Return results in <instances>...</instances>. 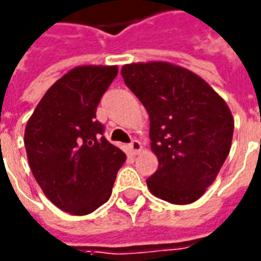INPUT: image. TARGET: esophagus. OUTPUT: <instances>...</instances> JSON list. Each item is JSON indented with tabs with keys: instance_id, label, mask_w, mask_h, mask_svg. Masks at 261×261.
Returning <instances> with one entry per match:
<instances>
[{
	"instance_id": "34e87169",
	"label": "esophagus",
	"mask_w": 261,
	"mask_h": 261,
	"mask_svg": "<svg viewBox=\"0 0 261 261\" xmlns=\"http://www.w3.org/2000/svg\"><path fill=\"white\" fill-rule=\"evenodd\" d=\"M141 148H143V147H141V143H140L138 140H133L130 144H128V150H130V153L133 154V155H137V154L141 151Z\"/></svg>"
}]
</instances>
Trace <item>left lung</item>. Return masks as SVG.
<instances>
[{
	"mask_svg": "<svg viewBox=\"0 0 261 261\" xmlns=\"http://www.w3.org/2000/svg\"><path fill=\"white\" fill-rule=\"evenodd\" d=\"M121 75L150 117L159 159V170L147 178L150 191L171 204L198 200L230 153L234 120L226 101L197 74L173 64H127Z\"/></svg>",
	"mask_w": 261,
	"mask_h": 261,
	"instance_id": "obj_1",
	"label": "left lung"
}]
</instances>
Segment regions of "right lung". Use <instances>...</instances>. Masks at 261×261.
I'll use <instances>...</instances> for the list:
<instances>
[{
    "mask_svg": "<svg viewBox=\"0 0 261 261\" xmlns=\"http://www.w3.org/2000/svg\"><path fill=\"white\" fill-rule=\"evenodd\" d=\"M116 65L68 71L44 94L24 134L34 177L51 203L86 216L107 201L125 154L104 137L95 113Z\"/></svg>",
    "mask_w": 261,
    "mask_h": 261,
    "instance_id": "obj_1",
    "label": "right lung"
}]
</instances>
